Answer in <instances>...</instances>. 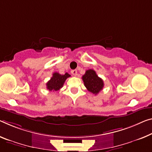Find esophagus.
Instances as JSON below:
<instances>
[{
    "label": "esophagus",
    "instance_id": "obj_1",
    "mask_svg": "<svg viewBox=\"0 0 152 152\" xmlns=\"http://www.w3.org/2000/svg\"><path fill=\"white\" fill-rule=\"evenodd\" d=\"M71 73L73 74L74 76H76L77 74V70H72Z\"/></svg>",
    "mask_w": 152,
    "mask_h": 152
}]
</instances>
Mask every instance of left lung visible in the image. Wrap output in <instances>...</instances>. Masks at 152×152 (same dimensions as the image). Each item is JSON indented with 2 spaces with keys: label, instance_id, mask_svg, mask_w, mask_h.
<instances>
[{
  "label": "left lung",
  "instance_id": "obj_1",
  "mask_svg": "<svg viewBox=\"0 0 152 152\" xmlns=\"http://www.w3.org/2000/svg\"><path fill=\"white\" fill-rule=\"evenodd\" d=\"M84 86L87 90L94 94H99L104 87V82L92 69L87 70L86 73L82 76Z\"/></svg>",
  "mask_w": 152,
  "mask_h": 152
}]
</instances>
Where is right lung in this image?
I'll list each match as a JSON object with an SVG mask.
<instances>
[{"mask_svg":"<svg viewBox=\"0 0 152 152\" xmlns=\"http://www.w3.org/2000/svg\"><path fill=\"white\" fill-rule=\"evenodd\" d=\"M71 77L69 73H66L64 75H60L58 73H53V76L50 81L46 83L47 89L50 91H58L62 88L66 79Z\"/></svg>","mask_w":152,"mask_h":152,"instance_id":"right-lung-1","label":"right lung"}]
</instances>
